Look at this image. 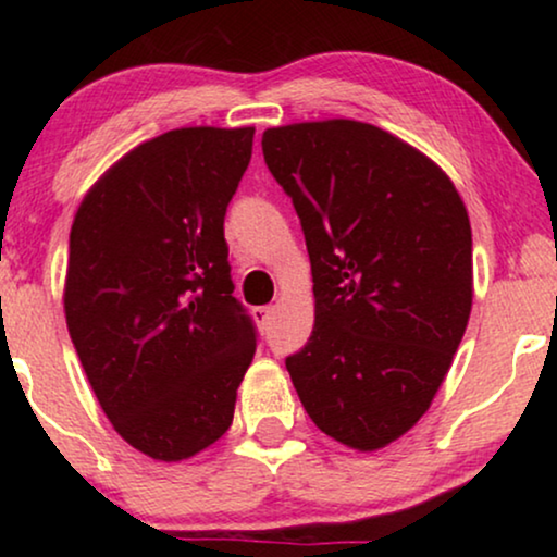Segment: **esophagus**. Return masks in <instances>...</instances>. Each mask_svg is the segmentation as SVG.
Listing matches in <instances>:
<instances>
[{
    "instance_id": "1",
    "label": "esophagus",
    "mask_w": 557,
    "mask_h": 557,
    "mask_svg": "<svg viewBox=\"0 0 557 557\" xmlns=\"http://www.w3.org/2000/svg\"><path fill=\"white\" fill-rule=\"evenodd\" d=\"M273 314H276L273 307H256L253 309V319H256V324L261 326V330H269L271 322H273Z\"/></svg>"
}]
</instances>
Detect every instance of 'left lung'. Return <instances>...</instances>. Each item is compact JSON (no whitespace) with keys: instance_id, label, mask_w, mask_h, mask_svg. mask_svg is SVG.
Here are the masks:
<instances>
[{"instance_id":"left-lung-1","label":"left lung","mask_w":557,"mask_h":557,"mask_svg":"<svg viewBox=\"0 0 557 557\" xmlns=\"http://www.w3.org/2000/svg\"><path fill=\"white\" fill-rule=\"evenodd\" d=\"M261 147L314 281V332L286 370L317 429L375 451L421 421L467 330V208L441 166L362 121L265 128Z\"/></svg>"}]
</instances>
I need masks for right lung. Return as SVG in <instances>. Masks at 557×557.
I'll use <instances>...</instances> for the list:
<instances>
[{
  "label": "right lung",
  "instance_id": "add662e5",
  "mask_svg": "<svg viewBox=\"0 0 557 557\" xmlns=\"http://www.w3.org/2000/svg\"><path fill=\"white\" fill-rule=\"evenodd\" d=\"M253 132L193 126L144 141L75 212L67 332L113 429L157 461L189 459L231 429L253 360L223 231Z\"/></svg>",
  "mask_w": 557,
  "mask_h": 557
}]
</instances>
